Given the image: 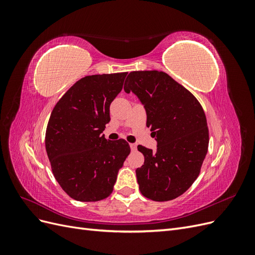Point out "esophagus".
<instances>
[{
  "label": "esophagus",
  "mask_w": 255,
  "mask_h": 255,
  "mask_svg": "<svg viewBox=\"0 0 255 255\" xmlns=\"http://www.w3.org/2000/svg\"><path fill=\"white\" fill-rule=\"evenodd\" d=\"M129 146H130V150H132V151H136L137 145H136L135 143H129Z\"/></svg>",
  "instance_id": "obj_1"
}]
</instances>
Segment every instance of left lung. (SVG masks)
Wrapping results in <instances>:
<instances>
[{"instance_id": "left-lung-1", "label": "left lung", "mask_w": 255, "mask_h": 255, "mask_svg": "<svg viewBox=\"0 0 255 255\" xmlns=\"http://www.w3.org/2000/svg\"><path fill=\"white\" fill-rule=\"evenodd\" d=\"M125 90L140 100L146 127L157 141L156 152L138 145L144 163L136 176L142 196L153 201H170L196 181L208 149L204 111L189 90L163 71H133Z\"/></svg>"}]
</instances>
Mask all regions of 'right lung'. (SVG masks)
Listing matches in <instances>:
<instances>
[{
  "label": "right lung",
  "instance_id": "obj_1",
  "mask_svg": "<svg viewBox=\"0 0 255 255\" xmlns=\"http://www.w3.org/2000/svg\"><path fill=\"white\" fill-rule=\"evenodd\" d=\"M128 72L88 75L69 88L54 106L45 130V150L60 187L76 201L109 197L130 152L125 139L102 134L110 105Z\"/></svg>",
  "mask_w": 255,
  "mask_h": 255
}]
</instances>
